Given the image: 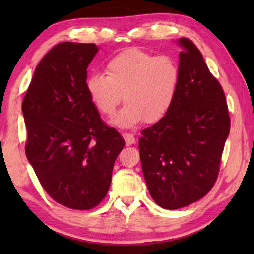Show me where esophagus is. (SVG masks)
<instances>
[{"label": "esophagus", "instance_id": "esophagus-1", "mask_svg": "<svg viewBox=\"0 0 254 254\" xmlns=\"http://www.w3.org/2000/svg\"><path fill=\"white\" fill-rule=\"evenodd\" d=\"M123 136L125 138V142H126V145H130V144H134L136 140H135V136L133 134L130 133H124Z\"/></svg>", "mask_w": 254, "mask_h": 254}]
</instances>
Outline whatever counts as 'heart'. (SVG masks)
<instances>
[{"mask_svg": "<svg viewBox=\"0 0 254 254\" xmlns=\"http://www.w3.org/2000/svg\"><path fill=\"white\" fill-rule=\"evenodd\" d=\"M105 74H91L85 90L97 111L111 118L121 100L125 105L113 123L131 127L145 121H161L172 109L178 96L182 71L170 55H155L140 48H129L105 64Z\"/></svg>", "mask_w": 254, "mask_h": 254, "instance_id": "obj_1", "label": "heart"}]
</instances>
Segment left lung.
<instances>
[{"instance_id": "obj_1", "label": "left lung", "mask_w": 254, "mask_h": 254, "mask_svg": "<svg viewBox=\"0 0 254 254\" xmlns=\"http://www.w3.org/2000/svg\"><path fill=\"white\" fill-rule=\"evenodd\" d=\"M182 81L176 102L161 121L141 131L138 149L149 193L164 209H178L211 190L230 131L223 89L202 54L179 38Z\"/></svg>"}]
</instances>
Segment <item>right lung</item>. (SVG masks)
I'll use <instances>...</instances> for the list:
<instances>
[{"label":"right lung","mask_w":254,"mask_h":254,"mask_svg":"<svg viewBox=\"0 0 254 254\" xmlns=\"http://www.w3.org/2000/svg\"><path fill=\"white\" fill-rule=\"evenodd\" d=\"M97 52L95 44H58L37 65L22 104L25 154L41 186L58 203L78 210L105 197L125 145L86 93V69Z\"/></svg>","instance_id":"obj_1"}]
</instances>
